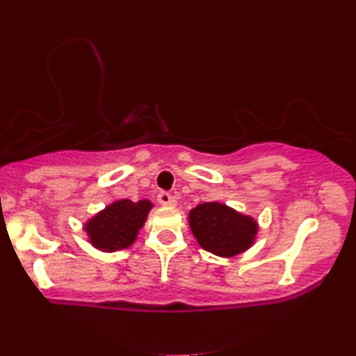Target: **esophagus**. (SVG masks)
I'll return each instance as SVG.
<instances>
[{"mask_svg":"<svg viewBox=\"0 0 356 356\" xmlns=\"http://www.w3.org/2000/svg\"><path fill=\"white\" fill-rule=\"evenodd\" d=\"M157 201H159V204H162V206H177V199H175L172 194H168V193H160L159 196H157Z\"/></svg>","mask_w":356,"mask_h":356,"instance_id":"34e87169","label":"esophagus"}]
</instances>
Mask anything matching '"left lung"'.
Returning a JSON list of instances; mask_svg holds the SVG:
<instances>
[{
    "mask_svg": "<svg viewBox=\"0 0 356 356\" xmlns=\"http://www.w3.org/2000/svg\"><path fill=\"white\" fill-rule=\"evenodd\" d=\"M188 222L199 246L220 257H233L250 250L259 230L254 218L222 202L199 204L189 211Z\"/></svg>",
    "mask_w": 356,
    "mask_h": 356,
    "instance_id": "1",
    "label": "left lung"
}]
</instances>
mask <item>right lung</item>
<instances>
[{
	"mask_svg": "<svg viewBox=\"0 0 356 356\" xmlns=\"http://www.w3.org/2000/svg\"><path fill=\"white\" fill-rule=\"evenodd\" d=\"M154 204L149 199L133 202L120 199L86 222L84 230L89 243L104 252H115L129 248L144 227Z\"/></svg>",
	"mask_w": 356,
	"mask_h": 356,
	"instance_id": "1",
	"label": "right lung"
}]
</instances>
